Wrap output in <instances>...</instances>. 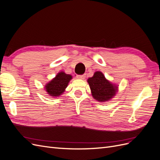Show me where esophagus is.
<instances>
[{"label": "esophagus", "mask_w": 160, "mask_h": 160, "mask_svg": "<svg viewBox=\"0 0 160 160\" xmlns=\"http://www.w3.org/2000/svg\"><path fill=\"white\" fill-rule=\"evenodd\" d=\"M85 75L83 74V75H77V77L78 79H84L85 78Z\"/></svg>", "instance_id": "1"}]
</instances>
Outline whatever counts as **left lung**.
Returning <instances> with one entry per match:
<instances>
[{"mask_svg":"<svg viewBox=\"0 0 160 160\" xmlns=\"http://www.w3.org/2000/svg\"><path fill=\"white\" fill-rule=\"evenodd\" d=\"M88 83L93 98L100 102L108 101L115 95L118 88L105 79L100 71L95 72L93 76L88 79Z\"/></svg>","mask_w":160,"mask_h":160,"instance_id":"1","label":"left lung"}]
</instances>
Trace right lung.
<instances>
[{
  "label": "right lung",
  "instance_id": "obj_1",
  "mask_svg": "<svg viewBox=\"0 0 160 160\" xmlns=\"http://www.w3.org/2000/svg\"><path fill=\"white\" fill-rule=\"evenodd\" d=\"M72 76L67 75L64 72H60L57 76L45 86V89L48 94L51 97H58L65 91L68 85Z\"/></svg>",
  "mask_w": 160,
  "mask_h": 160
}]
</instances>
